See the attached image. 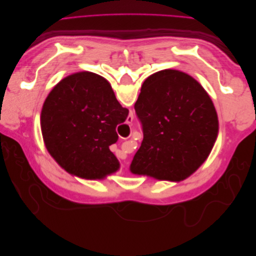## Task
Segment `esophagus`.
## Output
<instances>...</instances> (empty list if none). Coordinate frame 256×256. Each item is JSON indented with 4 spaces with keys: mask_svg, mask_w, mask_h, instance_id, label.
<instances>
[{
    "mask_svg": "<svg viewBox=\"0 0 256 256\" xmlns=\"http://www.w3.org/2000/svg\"><path fill=\"white\" fill-rule=\"evenodd\" d=\"M129 118H129V120H132V118H134V116H129Z\"/></svg>",
    "mask_w": 256,
    "mask_h": 256,
    "instance_id": "obj_1",
    "label": "esophagus"
}]
</instances>
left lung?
Segmentation results:
<instances>
[{
  "label": "left lung",
  "instance_id": "obj_1",
  "mask_svg": "<svg viewBox=\"0 0 256 256\" xmlns=\"http://www.w3.org/2000/svg\"><path fill=\"white\" fill-rule=\"evenodd\" d=\"M143 141L130 171L160 180L190 176L210 154L219 130L210 97L196 79L164 69L150 76L134 104Z\"/></svg>",
  "mask_w": 256,
  "mask_h": 256
}]
</instances>
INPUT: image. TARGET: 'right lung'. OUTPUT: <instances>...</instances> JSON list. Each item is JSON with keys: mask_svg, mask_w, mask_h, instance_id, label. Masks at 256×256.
Instances as JSON below:
<instances>
[{"mask_svg": "<svg viewBox=\"0 0 256 256\" xmlns=\"http://www.w3.org/2000/svg\"><path fill=\"white\" fill-rule=\"evenodd\" d=\"M128 113L102 76L88 72L68 76L54 86L42 106L46 147L68 173L102 180L120 168L109 146L118 140L116 127Z\"/></svg>", "mask_w": 256, "mask_h": 256, "instance_id": "right-lung-1", "label": "right lung"}]
</instances>
